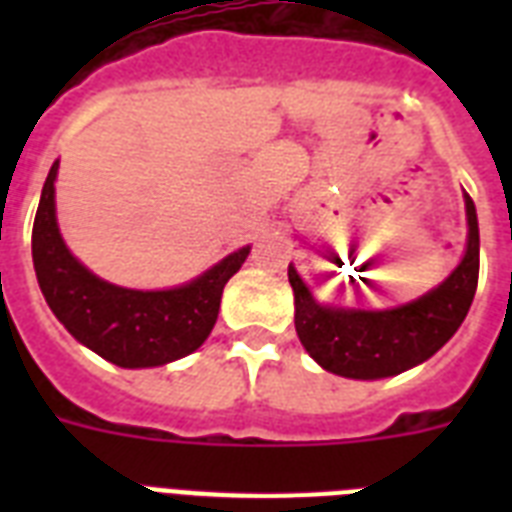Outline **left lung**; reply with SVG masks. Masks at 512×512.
<instances>
[{"instance_id": "8db88e82", "label": "left lung", "mask_w": 512, "mask_h": 512, "mask_svg": "<svg viewBox=\"0 0 512 512\" xmlns=\"http://www.w3.org/2000/svg\"><path fill=\"white\" fill-rule=\"evenodd\" d=\"M465 212L468 249L462 263L428 295L390 311H353L316 303L295 265H289L295 329L313 361L350 380H380L406 372L444 348L468 316L478 287V217L468 193Z\"/></svg>"}]
</instances>
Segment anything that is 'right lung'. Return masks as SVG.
Masks as SVG:
<instances>
[{"label": "right lung", "mask_w": 512, "mask_h": 512, "mask_svg": "<svg viewBox=\"0 0 512 512\" xmlns=\"http://www.w3.org/2000/svg\"><path fill=\"white\" fill-rule=\"evenodd\" d=\"M55 177L58 162L44 180L31 255L39 289L60 324L82 345L124 369L162 366L193 353L215 327L223 287L247 260L249 247L223 257L183 287L159 292L116 287L68 252L55 217Z\"/></svg>", "instance_id": "obj_1"}]
</instances>
